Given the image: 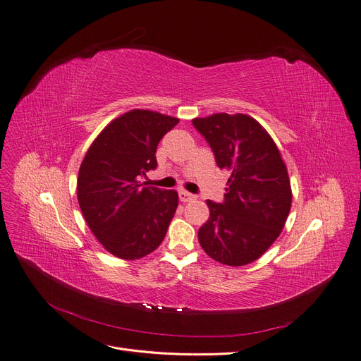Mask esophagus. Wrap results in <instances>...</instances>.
<instances>
[{
    "mask_svg": "<svg viewBox=\"0 0 361 361\" xmlns=\"http://www.w3.org/2000/svg\"><path fill=\"white\" fill-rule=\"evenodd\" d=\"M178 196H180L181 202H192V200H196V197H197V196H195V195H192L189 192H185V190H180Z\"/></svg>",
    "mask_w": 361,
    "mask_h": 361,
    "instance_id": "34e87169",
    "label": "esophagus"
}]
</instances>
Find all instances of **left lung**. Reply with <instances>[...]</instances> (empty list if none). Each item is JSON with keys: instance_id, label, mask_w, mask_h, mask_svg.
Masks as SVG:
<instances>
[{"instance_id": "left-lung-1", "label": "left lung", "mask_w": 361, "mask_h": 361, "mask_svg": "<svg viewBox=\"0 0 361 361\" xmlns=\"http://www.w3.org/2000/svg\"><path fill=\"white\" fill-rule=\"evenodd\" d=\"M216 165L230 172L224 203L207 200L208 221L199 228L203 250L215 261L242 267L257 261L280 236L292 189L286 164L271 135L243 114L195 118Z\"/></svg>"}]
</instances>
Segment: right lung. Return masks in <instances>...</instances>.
<instances>
[{
	"instance_id": "add662e5",
	"label": "right lung",
	"mask_w": 361,
	"mask_h": 361,
	"mask_svg": "<svg viewBox=\"0 0 361 361\" xmlns=\"http://www.w3.org/2000/svg\"><path fill=\"white\" fill-rule=\"evenodd\" d=\"M178 118L133 109L111 121L88 147L76 195L85 221L112 255L134 261L158 247L178 207L176 190L143 185L156 147Z\"/></svg>"
}]
</instances>
